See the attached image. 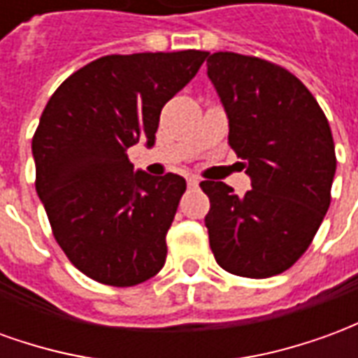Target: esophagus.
I'll use <instances>...</instances> for the list:
<instances>
[{"label": "esophagus", "mask_w": 358, "mask_h": 358, "mask_svg": "<svg viewBox=\"0 0 358 358\" xmlns=\"http://www.w3.org/2000/svg\"><path fill=\"white\" fill-rule=\"evenodd\" d=\"M197 184H199V178H197V176H189V178H187V186L189 187H197Z\"/></svg>", "instance_id": "34e87169"}]
</instances>
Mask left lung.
<instances>
[{"instance_id":"1","label":"left lung","mask_w":358,"mask_h":358,"mask_svg":"<svg viewBox=\"0 0 358 358\" xmlns=\"http://www.w3.org/2000/svg\"><path fill=\"white\" fill-rule=\"evenodd\" d=\"M207 76L251 178L241 197L224 182L199 184L210 201L213 255L236 276H276L307 251L330 207V124L299 78L268 61L218 51L207 59Z\"/></svg>"}]
</instances>
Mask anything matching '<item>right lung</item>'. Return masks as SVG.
<instances>
[{"instance_id": "obj_1", "label": "right lung", "mask_w": 358, "mask_h": 358, "mask_svg": "<svg viewBox=\"0 0 358 358\" xmlns=\"http://www.w3.org/2000/svg\"><path fill=\"white\" fill-rule=\"evenodd\" d=\"M207 55H107L69 76L43 109L32 140L36 192L69 261L95 282L128 287L163 268L186 180L134 171L126 149L155 145L164 103Z\"/></svg>"}]
</instances>
